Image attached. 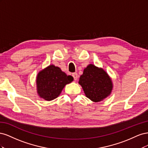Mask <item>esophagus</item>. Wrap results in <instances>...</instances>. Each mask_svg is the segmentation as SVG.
I'll list each match as a JSON object with an SVG mask.
<instances>
[{"mask_svg": "<svg viewBox=\"0 0 148 148\" xmlns=\"http://www.w3.org/2000/svg\"><path fill=\"white\" fill-rule=\"evenodd\" d=\"M72 76H73L74 80H75V81H76V80H77V79H78V74L77 73H73L72 74Z\"/></svg>", "mask_w": 148, "mask_h": 148, "instance_id": "obj_1", "label": "esophagus"}]
</instances>
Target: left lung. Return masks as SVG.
Instances as JSON below:
<instances>
[{"instance_id": "1", "label": "left lung", "mask_w": 148, "mask_h": 148, "mask_svg": "<svg viewBox=\"0 0 148 148\" xmlns=\"http://www.w3.org/2000/svg\"><path fill=\"white\" fill-rule=\"evenodd\" d=\"M79 84L82 86L86 97L94 102H99L108 96L112 89L109 75L104 70L94 65H89L79 78Z\"/></svg>"}]
</instances>
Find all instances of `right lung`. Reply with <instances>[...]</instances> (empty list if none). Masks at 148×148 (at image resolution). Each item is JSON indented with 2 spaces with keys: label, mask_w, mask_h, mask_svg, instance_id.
I'll return each mask as SVG.
<instances>
[{
  "label": "right lung",
  "mask_w": 148,
  "mask_h": 148,
  "mask_svg": "<svg viewBox=\"0 0 148 148\" xmlns=\"http://www.w3.org/2000/svg\"><path fill=\"white\" fill-rule=\"evenodd\" d=\"M73 80L71 75H66L59 67L49 65L38 73L36 79L38 95L46 101H52L59 96L65 84Z\"/></svg>",
  "instance_id": "obj_1"
}]
</instances>
